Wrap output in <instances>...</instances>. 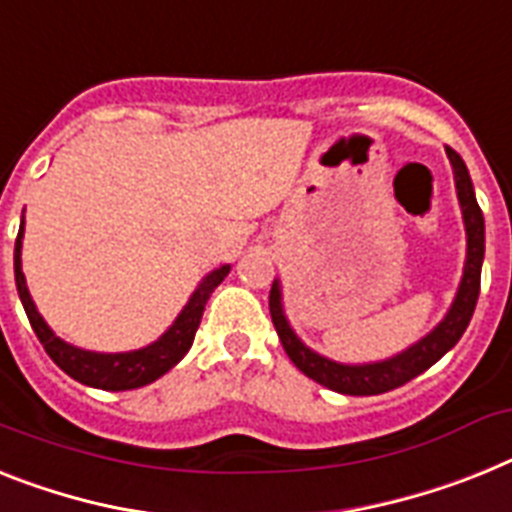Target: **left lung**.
Segmentation results:
<instances>
[{
	"mask_svg": "<svg viewBox=\"0 0 512 512\" xmlns=\"http://www.w3.org/2000/svg\"><path fill=\"white\" fill-rule=\"evenodd\" d=\"M448 157L453 163V173H456V189L458 202L464 209L466 235H469V251H466V266L464 279L458 287L456 303L448 310L445 321L438 329L427 334L422 342L409 347L401 355L391 357L386 362H375V365H339L326 357L310 352L308 347L300 344V339L292 334L290 323H287L285 313H282V303H279V285L274 282L272 292H269V313H272L274 329L279 334V342L285 347L287 357L292 365L305 373L310 381L321 383V386L331 388L336 393H347V396H378V393L393 391V388L404 386L419 373H425L432 368L440 357L464 336L466 326H469L471 316H474L476 300H479V282H482V259H484V217L482 209L476 204L474 186H471L469 170H466L464 160L456 150L445 147Z\"/></svg>",
	"mask_w": 512,
	"mask_h": 512,
	"instance_id": "8db88e82",
	"label": "left lung"
}]
</instances>
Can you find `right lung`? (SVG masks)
I'll use <instances>...</instances> for the list:
<instances>
[{"label":"right lung","mask_w":512,"mask_h":512,"mask_svg":"<svg viewBox=\"0 0 512 512\" xmlns=\"http://www.w3.org/2000/svg\"><path fill=\"white\" fill-rule=\"evenodd\" d=\"M20 248H23V225H20V233H17L15 240V282L25 313H28L30 326H33V331L38 336V342L43 344L46 355L69 378L85 383V386L103 388V391H129V388L147 386V383L157 381L163 373H168L191 349L209 295H212L214 287L220 285L222 279L227 277V272H230V266H220L212 274H207V279L199 285V290L191 295L189 305L181 310V316L176 318V323L155 344L137 349V352H124V355H95V352H85V349H77L72 344L61 342L59 336H54V331L43 323L41 313L36 310L33 300H30L28 287H25V274L20 269Z\"/></svg>","instance_id":"right-lung-1"}]
</instances>
